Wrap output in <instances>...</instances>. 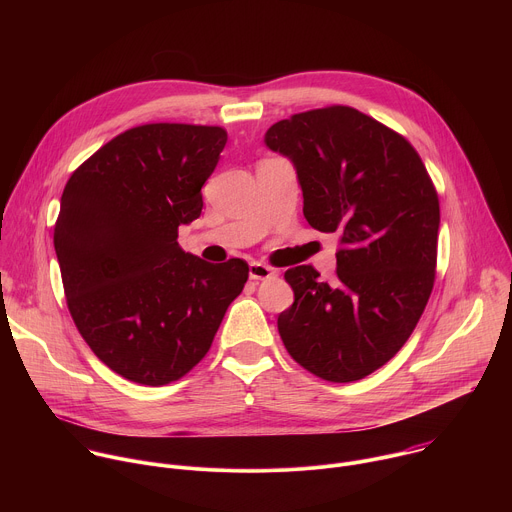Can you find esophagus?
Masks as SVG:
<instances>
[{
    "label": "esophagus",
    "mask_w": 512,
    "mask_h": 512,
    "mask_svg": "<svg viewBox=\"0 0 512 512\" xmlns=\"http://www.w3.org/2000/svg\"><path fill=\"white\" fill-rule=\"evenodd\" d=\"M275 275H277V271L271 269L269 265H263V263H257V261H253L249 265V277L251 279H271Z\"/></svg>",
    "instance_id": "obj_1"
}]
</instances>
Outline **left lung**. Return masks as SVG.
<instances>
[{"label": "left lung", "instance_id": "8db88e82", "mask_svg": "<svg viewBox=\"0 0 512 512\" xmlns=\"http://www.w3.org/2000/svg\"><path fill=\"white\" fill-rule=\"evenodd\" d=\"M265 143L294 162L306 221L340 245L332 283L312 265L285 271L294 304L279 336L312 375L364 379L401 350L431 296L437 190L401 133L346 105L281 119Z\"/></svg>", "mask_w": 512, "mask_h": 512}]
</instances>
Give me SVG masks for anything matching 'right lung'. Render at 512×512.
I'll use <instances>...</instances> for the list:
<instances>
[{
	"label": "right lung",
	"mask_w": 512,
	"mask_h": 512,
	"mask_svg": "<svg viewBox=\"0 0 512 512\" xmlns=\"http://www.w3.org/2000/svg\"><path fill=\"white\" fill-rule=\"evenodd\" d=\"M227 143L218 125L131 127L68 178L54 225L68 312L95 356L127 381L162 387L206 356L241 294L243 259L184 253L178 227Z\"/></svg>",
	"instance_id": "add662e5"
}]
</instances>
